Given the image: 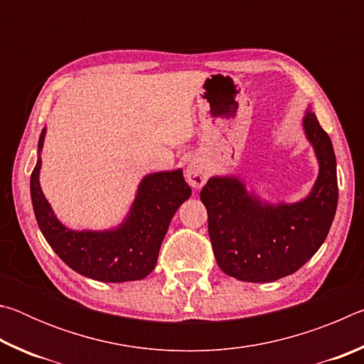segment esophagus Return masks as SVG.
<instances>
[{"instance_id": "1", "label": "esophagus", "mask_w": 364, "mask_h": 364, "mask_svg": "<svg viewBox=\"0 0 364 364\" xmlns=\"http://www.w3.org/2000/svg\"><path fill=\"white\" fill-rule=\"evenodd\" d=\"M186 180L193 188H202L207 183V168L200 160H191L186 167Z\"/></svg>"}]
</instances>
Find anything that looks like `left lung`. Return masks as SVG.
<instances>
[{
  "label": "left lung",
  "mask_w": 364,
  "mask_h": 364,
  "mask_svg": "<svg viewBox=\"0 0 364 364\" xmlns=\"http://www.w3.org/2000/svg\"><path fill=\"white\" fill-rule=\"evenodd\" d=\"M301 125L319 165L316 181L301 200L271 204L234 175L212 176L200 191L213 254L228 276L278 281L304 267L328 236L338 199L334 147L310 109Z\"/></svg>",
  "instance_id": "1"
}]
</instances>
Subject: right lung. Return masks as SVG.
<instances>
[{
	"instance_id": "right-lung-1",
	"label": "right lung",
	"mask_w": 364,
	"mask_h": 364,
	"mask_svg": "<svg viewBox=\"0 0 364 364\" xmlns=\"http://www.w3.org/2000/svg\"><path fill=\"white\" fill-rule=\"evenodd\" d=\"M46 128L38 141V160L30 176V196L43 236L67 267L102 282H127L146 278L156 268L160 245L173 215L191 188L183 170L157 171L141 180L130 212L117 228L106 231H75L60 223L40 186L41 149Z\"/></svg>"
}]
</instances>
